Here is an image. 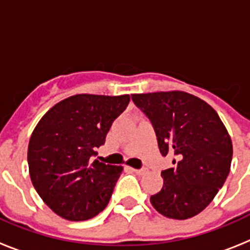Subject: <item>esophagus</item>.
Masks as SVG:
<instances>
[{"label": "esophagus", "instance_id": "obj_1", "mask_svg": "<svg viewBox=\"0 0 250 250\" xmlns=\"http://www.w3.org/2000/svg\"><path fill=\"white\" fill-rule=\"evenodd\" d=\"M129 169L131 170V171H134V173L139 174V175H144V174L146 173V170L145 169H134V167H129Z\"/></svg>", "mask_w": 250, "mask_h": 250}]
</instances>
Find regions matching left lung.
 Masks as SVG:
<instances>
[{"label": "left lung", "mask_w": 250, "mask_h": 250, "mask_svg": "<svg viewBox=\"0 0 250 250\" xmlns=\"http://www.w3.org/2000/svg\"><path fill=\"white\" fill-rule=\"evenodd\" d=\"M151 121L160 152L174 154L161 171L163 189L151 195L156 211L170 219L193 218L210 204L230 171L233 144L215 110L185 91L132 94Z\"/></svg>", "instance_id": "1"}]
</instances>
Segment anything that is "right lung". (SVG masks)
Listing matches in <instances>:
<instances>
[{"mask_svg":"<svg viewBox=\"0 0 250 250\" xmlns=\"http://www.w3.org/2000/svg\"><path fill=\"white\" fill-rule=\"evenodd\" d=\"M129 101V95H74L52 106L31 134V182L63 219H91L109 204L123 167L92 161V156Z\"/></svg>","mask_w":250,"mask_h":250,"instance_id":"add662e5","label":"right lung"}]
</instances>
